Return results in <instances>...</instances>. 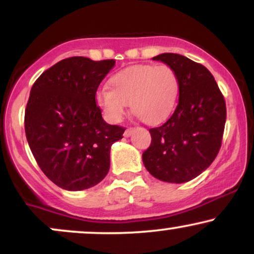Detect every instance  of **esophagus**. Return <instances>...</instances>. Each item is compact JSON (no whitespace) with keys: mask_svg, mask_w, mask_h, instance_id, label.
<instances>
[{"mask_svg":"<svg viewBox=\"0 0 254 254\" xmlns=\"http://www.w3.org/2000/svg\"><path fill=\"white\" fill-rule=\"evenodd\" d=\"M133 130H135V129H133V127H127V129L124 131V136H125V137L131 136V133L133 132Z\"/></svg>","mask_w":254,"mask_h":254,"instance_id":"obj_1","label":"esophagus"}]
</instances>
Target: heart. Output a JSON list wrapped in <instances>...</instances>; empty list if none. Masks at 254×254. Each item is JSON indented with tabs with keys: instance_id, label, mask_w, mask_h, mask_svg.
I'll return each mask as SVG.
<instances>
[{
	"instance_id": "1",
	"label": "heart",
	"mask_w": 254,
	"mask_h": 254,
	"mask_svg": "<svg viewBox=\"0 0 254 254\" xmlns=\"http://www.w3.org/2000/svg\"><path fill=\"white\" fill-rule=\"evenodd\" d=\"M109 89H100L95 101L105 119L118 123L127 104L135 115L148 125L166 121L179 95V77L167 64H139L116 72L109 80Z\"/></svg>"
}]
</instances>
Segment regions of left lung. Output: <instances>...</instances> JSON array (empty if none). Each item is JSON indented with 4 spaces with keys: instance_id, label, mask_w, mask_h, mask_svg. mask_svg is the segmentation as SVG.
Listing matches in <instances>:
<instances>
[{
    "instance_id": "obj_1",
    "label": "left lung",
    "mask_w": 254,
    "mask_h": 254,
    "mask_svg": "<svg viewBox=\"0 0 254 254\" xmlns=\"http://www.w3.org/2000/svg\"><path fill=\"white\" fill-rule=\"evenodd\" d=\"M179 77V101L166 123L149 129L151 143L142 154L153 177L182 184L199 176L220 151L226 124V101L214 76L202 64L178 54L154 57Z\"/></svg>"
}]
</instances>
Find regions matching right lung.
Returning a JSON list of instances; mask_svg holds the SVG:
<instances>
[{"label": "right lung", "mask_w": 254, "mask_h": 254, "mask_svg": "<svg viewBox=\"0 0 254 254\" xmlns=\"http://www.w3.org/2000/svg\"><path fill=\"white\" fill-rule=\"evenodd\" d=\"M115 60L69 57L37 78L25 110V132L46 177L68 191L97 185L110 170L111 145L125 129L103 119L99 84Z\"/></svg>", "instance_id": "add662e5"}]
</instances>
